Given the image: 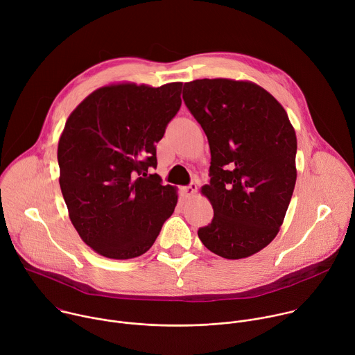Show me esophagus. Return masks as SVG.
<instances>
[{"label": "esophagus", "mask_w": 355, "mask_h": 355, "mask_svg": "<svg viewBox=\"0 0 355 355\" xmlns=\"http://www.w3.org/2000/svg\"><path fill=\"white\" fill-rule=\"evenodd\" d=\"M196 189H198L196 184H195V182H191L189 185H187V187H184V188H182V193H184L187 198H191V196H193V195H195Z\"/></svg>", "instance_id": "1"}]
</instances>
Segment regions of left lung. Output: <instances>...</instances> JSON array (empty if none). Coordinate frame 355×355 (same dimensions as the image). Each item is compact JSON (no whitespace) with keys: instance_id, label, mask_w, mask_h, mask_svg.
<instances>
[{"instance_id":"8db88e82","label":"left lung","mask_w":355,"mask_h":355,"mask_svg":"<svg viewBox=\"0 0 355 355\" xmlns=\"http://www.w3.org/2000/svg\"><path fill=\"white\" fill-rule=\"evenodd\" d=\"M187 108L211 147L214 219L198 236L215 254L239 260L277 236L296 182V135L278 101L257 84L204 78L184 84Z\"/></svg>"}]
</instances>
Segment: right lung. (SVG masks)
Listing matches in <instances>:
<instances>
[{"instance_id":"obj_1","label":"right lung","mask_w":355,"mask_h":355,"mask_svg":"<svg viewBox=\"0 0 355 355\" xmlns=\"http://www.w3.org/2000/svg\"><path fill=\"white\" fill-rule=\"evenodd\" d=\"M182 83L118 84L88 95L59 140L60 188L71 223L98 254L128 260L153 245L177 205L157 174L156 144L181 107Z\"/></svg>"}]
</instances>
